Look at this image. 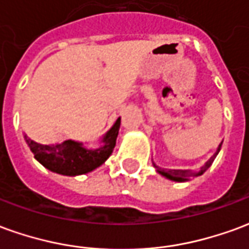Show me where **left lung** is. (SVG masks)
Returning a JSON list of instances; mask_svg holds the SVG:
<instances>
[{
	"instance_id": "8db88e82",
	"label": "left lung",
	"mask_w": 249,
	"mask_h": 249,
	"mask_svg": "<svg viewBox=\"0 0 249 249\" xmlns=\"http://www.w3.org/2000/svg\"><path fill=\"white\" fill-rule=\"evenodd\" d=\"M220 148H221V144H220L219 148H217L216 153L209 159L208 161H207V164H205L197 173H193L191 172V171H181V169H168V171H165V169H161L160 167H157L156 164H153V165H155V168L157 169V172L160 173V175H162V176H165L167 178H169V180H173V181H185V180H188L189 176H200V175H203V173L212 165V162H213V160L216 159V156H217V153L220 152Z\"/></svg>"
}]
</instances>
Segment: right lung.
I'll use <instances>...</instances> for the list:
<instances>
[{"instance_id":"obj_1","label":"right lung","mask_w":249,"mask_h":249,"mask_svg":"<svg viewBox=\"0 0 249 249\" xmlns=\"http://www.w3.org/2000/svg\"><path fill=\"white\" fill-rule=\"evenodd\" d=\"M121 119H117L107 135L104 136V145L98 149H87L76 141H64L61 144H40L25 137L30 151L38 161L49 171L66 176H77L88 173L100 167L110 156L116 145Z\"/></svg>"}]
</instances>
